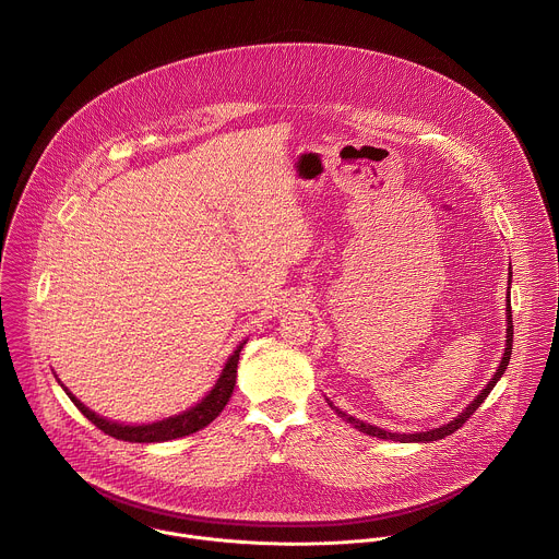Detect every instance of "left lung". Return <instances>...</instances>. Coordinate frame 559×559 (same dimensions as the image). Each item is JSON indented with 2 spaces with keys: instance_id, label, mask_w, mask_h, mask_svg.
<instances>
[{
  "instance_id": "1",
  "label": "left lung",
  "mask_w": 559,
  "mask_h": 559,
  "mask_svg": "<svg viewBox=\"0 0 559 559\" xmlns=\"http://www.w3.org/2000/svg\"><path fill=\"white\" fill-rule=\"evenodd\" d=\"M512 277V275H510ZM508 290H510V286H508ZM506 312H508V329H506V350H503V357H501V364H499V368H497V372L492 374V379L488 381V385L479 392L476 399L472 400V404L461 413V415H456L454 419H450L448 424H443V426H439V428H432V430H426V432H413V435H400V432H388V430H383V428H379V426H372V424H366V421H361V419H357V417H353V415H346L344 411H340L337 406H333V402L331 400H326V404L337 413V417H342L344 421H348L353 428H357V430H361V432H366V435H370V437H379V439H390V441H400V443H428V441H437V439H443V437H448V435H452V432H456L476 411H478L479 404L486 400V396L490 394V390L497 385V381L501 379V374L506 372V368H508V361H510V355H512V310H510V293H508V308H506Z\"/></svg>"
}]
</instances>
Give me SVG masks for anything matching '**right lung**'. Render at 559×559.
<instances>
[{"label": "right lung", "mask_w": 559, "mask_h": 559, "mask_svg": "<svg viewBox=\"0 0 559 559\" xmlns=\"http://www.w3.org/2000/svg\"><path fill=\"white\" fill-rule=\"evenodd\" d=\"M245 342H240L237 350L228 357L217 383L213 385V390L200 400L195 406L171 415L167 419L160 421H153V424H142V426H127V424H118V421H109L100 415H96L94 411H90L83 402L75 399L64 385L67 396L75 402V406L80 408L81 413L96 426L100 428L105 435L116 437L120 441H131V443H160V441H171L178 437H187L191 432H198L200 428L209 426L228 404V400L233 396L235 383H237V368H239L240 348Z\"/></svg>", "instance_id": "obj_1"}]
</instances>
